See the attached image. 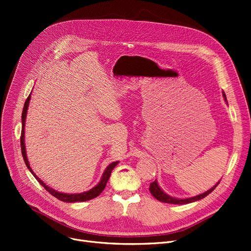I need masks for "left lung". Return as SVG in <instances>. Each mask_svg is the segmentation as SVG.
<instances>
[{
	"label": "left lung",
	"instance_id": "8db88e82",
	"mask_svg": "<svg viewBox=\"0 0 251 251\" xmlns=\"http://www.w3.org/2000/svg\"><path fill=\"white\" fill-rule=\"evenodd\" d=\"M223 98L224 100H226V95L225 93L223 92ZM219 182L213 187L211 188L210 190H208L207 192L203 193V194H200V195H197L195 197H191V198H186V199H178V198H173L169 195H167L166 193L159 187L157 181L155 180L152 183L150 184V192L151 194L155 197L157 200L161 201V202H165V203H170V204H188V203H192V202H195V201H198V200H201L203 198H205L207 195H209L210 193L213 191L217 186H218Z\"/></svg>",
	"mask_w": 251,
	"mask_h": 251
}]
</instances>
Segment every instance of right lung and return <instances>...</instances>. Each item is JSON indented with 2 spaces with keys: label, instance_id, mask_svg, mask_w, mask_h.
Returning <instances> with one entry per match:
<instances>
[{
  "label": "right lung",
  "instance_id": "obj_1",
  "mask_svg": "<svg viewBox=\"0 0 251 251\" xmlns=\"http://www.w3.org/2000/svg\"><path fill=\"white\" fill-rule=\"evenodd\" d=\"M30 99H31V95H29L26 101H25V104H24V107H23V112H22V131H21V151H22V156H23V159H24V162L27 166V168L29 169V171L32 173L33 176L36 178V180L39 182L49 193L54 196L55 198L59 199L63 202H67V203H74V202H84V201H88V200H91L95 197H98L100 193L104 190L105 186H106V183L110 177V174H111V171L113 170V168L117 166L119 164V162H113L111 164H109L107 166V168L105 169L104 173L102 174V177H101V180L100 182L96 185L95 187H93L92 189H90L89 191H86L84 193H80V194H65V193H60V192H57L56 190L48 187L45 183H43L39 178H38L35 173L32 171L30 165H29V162H28V159H27V155H26V149H25V141H24V128H25V122H26V115H27V109H28V106H29V102H30Z\"/></svg>",
  "mask_w": 251,
  "mask_h": 251
}]
</instances>
